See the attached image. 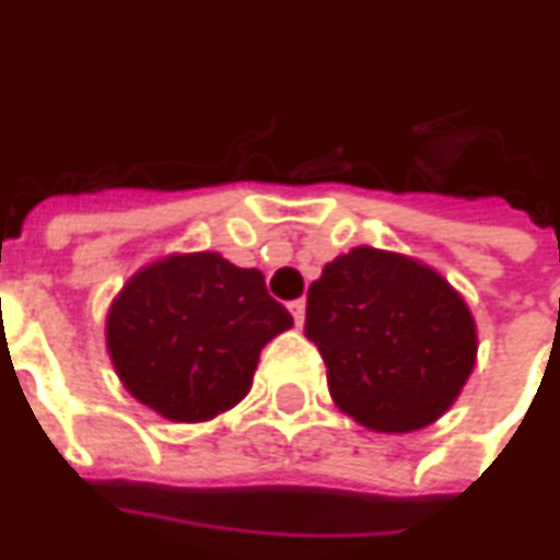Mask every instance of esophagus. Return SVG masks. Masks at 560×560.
I'll use <instances>...</instances> for the list:
<instances>
[{
  "label": "esophagus",
  "instance_id": "1",
  "mask_svg": "<svg viewBox=\"0 0 560 560\" xmlns=\"http://www.w3.org/2000/svg\"><path fill=\"white\" fill-rule=\"evenodd\" d=\"M288 308L293 314V319H296V326H302L305 323V299H293Z\"/></svg>",
  "mask_w": 560,
  "mask_h": 560
}]
</instances>
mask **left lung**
<instances>
[{
  "label": "left lung",
  "mask_w": 560,
  "mask_h": 560,
  "mask_svg": "<svg viewBox=\"0 0 560 560\" xmlns=\"http://www.w3.org/2000/svg\"><path fill=\"white\" fill-rule=\"evenodd\" d=\"M305 337L337 408L405 434L450 411L476 366L467 302L425 264L373 246L340 255L308 288Z\"/></svg>",
  "instance_id": "1"
}]
</instances>
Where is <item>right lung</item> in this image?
<instances>
[{
	"mask_svg": "<svg viewBox=\"0 0 560 560\" xmlns=\"http://www.w3.org/2000/svg\"><path fill=\"white\" fill-rule=\"evenodd\" d=\"M293 317L258 270L217 255H170L110 302L105 337L119 382L173 422H205L249 394L261 349Z\"/></svg>",
	"mask_w": 560,
	"mask_h": 560,
	"instance_id": "1",
	"label": "right lung"
}]
</instances>
